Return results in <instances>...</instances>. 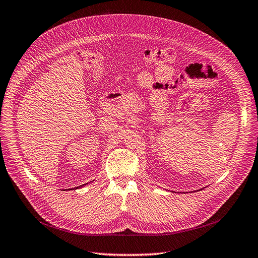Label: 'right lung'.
I'll list each match as a JSON object with an SVG mask.
<instances>
[{
  "label": "right lung",
  "instance_id": "1",
  "mask_svg": "<svg viewBox=\"0 0 258 258\" xmlns=\"http://www.w3.org/2000/svg\"><path fill=\"white\" fill-rule=\"evenodd\" d=\"M85 185H86V183H85ZM85 185H82V186H85ZM82 186H79V187H77V188H80V187H82Z\"/></svg>",
  "mask_w": 258,
  "mask_h": 258
}]
</instances>
